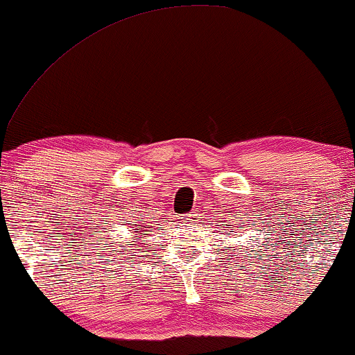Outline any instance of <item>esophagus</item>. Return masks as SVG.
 <instances>
[{
    "label": "esophagus",
    "instance_id": "obj_1",
    "mask_svg": "<svg viewBox=\"0 0 355 355\" xmlns=\"http://www.w3.org/2000/svg\"><path fill=\"white\" fill-rule=\"evenodd\" d=\"M183 218H184V220H187V222H194V220H196V214H194V212L187 214V216H183Z\"/></svg>",
    "mask_w": 355,
    "mask_h": 355
}]
</instances>
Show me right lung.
I'll return each mask as SVG.
<instances>
[{
  "label": "right lung",
  "instance_id": "add662e5",
  "mask_svg": "<svg viewBox=\"0 0 355 355\" xmlns=\"http://www.w3.org/2000/svg\"><path fill=\"white\" fill-rule=\"evenodd\" d=\"M135 227V225H133ZM144 228H149V225H139L137 230H138V234H139V236H143V234H148V233H144V232H146V230H144ZM143 244V243H141Z\"/></svg>",
  "mask_w": 355,
  "mask_h": 355
}]
</instances>
